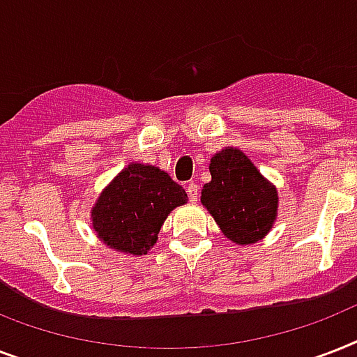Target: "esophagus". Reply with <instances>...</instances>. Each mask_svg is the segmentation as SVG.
<instances>
[{
    "label": "esophagus",
    "mask_w": 357,
    "mask_h": 357,
    "mask_svg": "<svg viewBox=\"0 0 357 357\" xmlns=\"http://www.w3.org/2000/svg\"><path fill=\"white\" fill-rule=\"evenodd\" d=\"M187 195H189V200L195 204V202L198 200V185L192 183V181L187 183Z\"/></svg>",
    "instance_id": "esophagus-1"
}]
</instances>
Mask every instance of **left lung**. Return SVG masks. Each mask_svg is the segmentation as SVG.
<instances>
[{
    "label": "left lung",
    "mask_w": 357,
    "mask_h": 357,
    "mask_svg": "<svg viewBox=\"0 0 357 357\" xmlns=\"http://www.w3.org/2000/svg\"><path fill=\"white\" fill-rule=\"evenodd\" d=\"M209 172L211 181L202 189V204L222 234L237 244L261 241L276 220V187L237 148L215 153Z\"/></svg>",
    "instance_id": "1"
}]
</instances>
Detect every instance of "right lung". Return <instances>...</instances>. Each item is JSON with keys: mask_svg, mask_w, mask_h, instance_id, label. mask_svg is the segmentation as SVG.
Segmentation results:
<instances>
[{"mask_svg": "<svg viewBox=\"0 0 357 357\" xmlns=\"http://www.w3.org/2000/svg\"><path fill=\"white\" fill-rule=\"evenodd\" d=\"M187 192L165 170L131 162L103 189L91 211L92 228L109 248L144 255Z\"/></svg>", "mask_w": 357, "mask_h": 357, "instance_id": "obj_1", "label": "right lung"}]
</instances>
